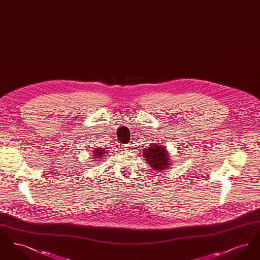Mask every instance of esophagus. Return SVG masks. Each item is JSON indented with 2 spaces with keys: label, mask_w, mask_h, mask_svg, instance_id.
<instances>
[{
  "label": "esophagus",
  "mask_w": 260,
  "mask_h": 260,
  "mask_svg": "<svg viewBox=\"0 0 260 260\" xmlns=\"http://www.w3.org/2000/svg\"><path fill=\"white\" fill-rule=\"evenodd\" d=\"M131 147H132L131 144H124V145H121V150L125 152V151H128Z\"/></svg>",
  "instance_id": "1"
}]
</instances>
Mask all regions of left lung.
I'll return each mask as SVG.
<instances>
[{"label": "left lung", "instance_id": "left-lung-1", "mask_svg": "<svg viewBox=\"0 0 260 260\" xmlns=\"http://www.w3.org/2000/svg\"><path fill=\"white\" fill-rule=\"evenodd\" d=\"M144 160L155 171L162 173L171 168L173 161H171L169 151L167 147L160 143H151L147 148L143 149L142 152Z\"/></svg>", "mask_w": 260, "mask_h": 260}]
</instances>
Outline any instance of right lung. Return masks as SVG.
Returning a JSON list of instances; mask_svg holds the SVG:
<instances>
[{
    "label": "right lung",
    "instance_id": "add662e5",
    "mask_svg": "<svg viewBox=\"0 0 260 260\" xmlns=\"http://www.w3.org/2000/svg\"><path fill=\"white\" fill-rule=\"evenodd\" d=\"M107 148H94L91 151V159L92 161H95V164H99V161H101L102 159H104V157L106 156V153H107Z\"/></svg>",
    "mask_w": 260,
    "mask_h": 260
}]
</instances>
